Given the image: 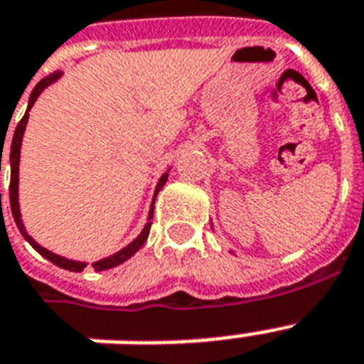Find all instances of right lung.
I'll use <instances>...</instances> for the list:
<instances>
[{"label": "right lung", "instance_id": "add662e5", "mask_svg": "<svg viewBox=\"0 0 364 364\" xmlns=\"http://www.w3.org/2000/svg\"><path fill=\"white\" fill-rule=\"evenodd\" d=\"M62 75L60 71H56V73H53V75L45 77L43 81L37 82V87L31 90V96H30V102H28V109H26L24 117L20 119V122L16 124V130H14V136H13V143H11V154H9V164H11V185H9V202H11V211H13V217H14V223H16V227H18L20 234L24 236L28 242H30V245L33 249H36L37 253L43 255L45 259H48L53 264L60 266V268H64V270H70V272H82V268L87 266V262H79V260H70V259H64V257H60V255H54L50 253L48 249L41 247L39 243L36 242V240L31 238L30 234L26 232L24 225H22V219H20V208H18V162H20V145H22V136H24V130H26V124H28V111L33 107V104H36V100L39 98V94L45 90V88L50 85V82H54L58 77ZM0 164H1V159H0ZM166 179H168V173H164V176L160 177L159 185H156V191H154V196L159 194V191L162 187H164ZM1 196V194H0ZM154 204V200H153ZM151 219H153V205H151V211H149V223L145 225V228L141 230V234L137 236L134 242L130 243V245H126L124 249H121V251H117L115 255H111V257H107V259H102V260H96V262H92V268L96 272H102V270H109V268H115V266L122 264L124 260H128L132 257V255L136 253V251H139V247H141L143 243L147 242L149 238V230H151Z\"/></svg>", "mask_w": 364, "mask_h": 364}]
</instances>
